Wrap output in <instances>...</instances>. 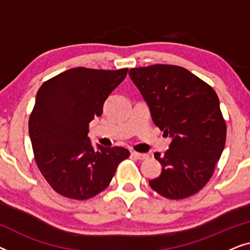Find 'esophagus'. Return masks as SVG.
I'll use <instances>...</instances> for the list:
<instances>
[{"instance_id": "1", "label": "esophagus", "mask_w": 250, "mask_h": 250, "mask_svg": "<svg viewBox=\"0 0 250 250\" xmlns=\"http://www.w3.org/2000/svg\"><path fill=\"white\" fill-rule=\"evenodd\" d=\"M131 155H132L133 157H134L135 159H139V160H143V159L148 158V155H146V153H140V152L132 151Z\"/></svg>"}]
</instances>
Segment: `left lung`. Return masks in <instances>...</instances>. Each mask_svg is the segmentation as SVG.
<instances>
[{
  "label": "left lung",
  "mask_w": 250,
  "mask_h": 250,
  "mask_svg": "<svg viewBox=\"0 0 250 250\" xmlns=\"http://www.w3.org/2000/svg\"><path fill=\"white\" fill-rule=\"evenodd\" d=\"M128 75L152 122L172 139L165 155L155 152L162 173L149 186L168 199L192 196L209 181L225 146L227 125L217 94L179 66L132 68Z\"/></svg>",
  "instance_id": "left-lung-1"
}]
</instances>
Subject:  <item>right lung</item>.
<instances>
[{
  "mask_svg": "<svg viewBox=\"0 0 250 250\" xmlns=\"http://www.w3.org/2000/svg\"><path fill=\"white\" fill-rule=\"evenodd\" d=\"M71 68L40 87L28 131L37 166L52 189L77 200L97 196L111 182L129 151L92 145L88 124L102 115L109 95L127 74Z\"/></svg>",
  "mask_w": 250,
  "mask_h": 250,
  "instance_id": "right-lung-1",
  "label": "right lung"
}]
</instances>
